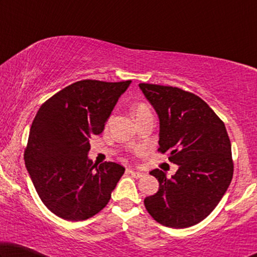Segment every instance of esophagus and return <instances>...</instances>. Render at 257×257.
<instances>
[{"mask_svg": "<svg viewBox=\"0 0 257 257\" xmlns=\"http://www.w3.org/2000/svg\"><path fill=\"white\" fill-rule=\"evenodd\" d=\"M126 173L127 174H130V175H132V177H135V178H142L143 177V173H140V172H137V171H133V170H126Z\"/></svg>", "mask_w": 257, "mask_h": 257, "instance_id": "1", "label": "esophagus"}]
</instances>
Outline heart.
I'll use <instances>...</instances> for the list:
<instances>
[{"label":"heart","instance_id":"obj_1","mask_svg":"<svg viewBox=\"0 0 257 257\" xmlns=\"http://www.w3.org/2000/svg\"><path fill=\"white\" fill-rule=\"evenodd\" d=\"M150 113H151V110H150L149 105L145 103H139V104H137L135 107H133V114H135L136 119H139L140 117H143V115H146Z\"/></svg>","mask_w":257,"mask_h":257}]
</instances>
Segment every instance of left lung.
<instances>
[{
	"label": "left lung",
	"instance_id": "obj_1",
	"mask_svg": "<svg viewBox=\"0 0 257 257\" xmlns=\"http://www.w3.org/2000/svg\"><path fill=\"white\" fill-rule=\"evenodd\" d=\"M160 120V153L179 170L172 178L151 175L159 191L144 200L150 215L171 228L201 222L217 206L233 178L231 145L224 122L205 100L179 87L140 83Z\"/></svg>",
	"mask_w": 257,
	"mask_h": 257
}]
</instances>
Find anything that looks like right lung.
<instances>
[{"instance_id": "add662e5", "label": "right lung", "mask_w": 257, "mask_h": 257, "mask_svg": "<svg viewBox=\"0 0 257 257\" xmlns=\"http://www.w3.org/2000/svg\"><path fill=\"white\" fill-rule=\"evenodd\" d=\"M131 80L84 79L44 101L35 115L24 161L42 202L68 221L99 213L119 179L121 165L87 159L90 138L103 132L105 121Z\"/></svg>"}]
</instances>
